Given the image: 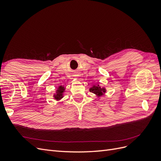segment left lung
I'll return each instance as SVG.
<instances>
[{"mask_svg":"<svg viewBox=\"0 0 161 161\" xmlns=\"http://www.w3.org/2000/svg\"><path fill=\"white\" fill-rule=\"evenodd\" d=\"M89 91L95 94L97 98L100 99L102 96H103L106 93L107 89L105 87L100 86L99 84H96L90 87Z\"/></svg>","mask_w":161,"mask_h":161,"instance_id":"8db88e82","label":"left lung"}]
</instances>
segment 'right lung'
I'll return each instance as SVG.
<instances>
[{"label":"right lung","instance_id":"1","mask_svg":"<svg viewBox=\"0 0 161 161\" xmlns=\"http://www.w3.org/2000/svg\"><path fill=\"white\" fill-rule=\"evenodd\" d=\"M65 91L66 86L64 85H59L57 87L55 93H53V99L57 101H60L64 97Z\"/></svg>","mask_w":161,"mask_h":161}]
</instances>
